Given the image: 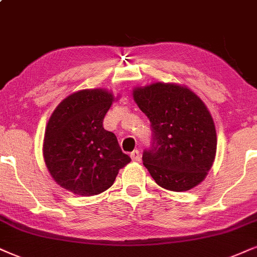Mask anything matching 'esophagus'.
Segmentation results:
<instances>
[{
    "instance_id": "1",
    "label": "esophagus",
    "mask_w": 257,
    "mask_h": 257,
    "mask_svg": "<svg viewBox=\"0 0 257 257\" xmlns=\"http://www.w3.org/2000/svg\"><path fill=\"white\" fill-rule=\"evenodd\" d=\"M132 158V161H135V162H138V161H141V153H139V150H134L130 155Z\"/></svg>"
}]
</instances>
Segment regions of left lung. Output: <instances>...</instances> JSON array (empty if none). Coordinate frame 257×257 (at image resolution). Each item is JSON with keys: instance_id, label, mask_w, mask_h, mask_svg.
Instances as JSON below:
<instances>
[{"instance_id": "1", "label": "left lung", "mask_w": 257, "mask_h": 257, "mask_svg": "<svg viewBox=\"0 0 257 257\" xmlns=\"http://www.w3.org/2000/svg\"><path fill=\"white\" fill-rule=\"evenodd\" d=\"M134 99L151 123V144L142 160L157 185L174 192L199 185L217 150L205 103L188 88L160 82L135 89Z\"/></svg>"}]
</instances>
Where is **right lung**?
Wrapping results in <instances>:
<instances>
[{
	"label": "right lung",
	"mask_w": 257,
	"mask_h": 257,
	"mask_svg": "<svg viewBox=\"0 0 257 257\" xmlns=\"http://www.w3.org/2000/svg\"><path fill=\"white\" fill-rule=\"evenodd\" d=\"M113 95L102 89L81 90L58 104L47 122L44 160L55 181L75 194H100L113 185L131 158L102 121Z\"/></svg>",
	"instance_id": "right-lung-1"
}]
</instances>
